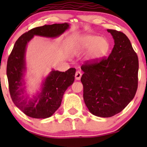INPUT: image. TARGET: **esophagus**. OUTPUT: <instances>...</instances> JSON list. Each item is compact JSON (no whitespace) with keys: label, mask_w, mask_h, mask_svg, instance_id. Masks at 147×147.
<instances>
[{"label":"esophagus","mask_w":147,"mask_h":147,"mask_svg":"<svg viewBox=\"0 0 147 147\" xmlns=\"http://www.w3.org/2000/svg\"><path fill=\"white\" fill-rule=\"evenodd\" d=\"M82 73L80 72V71H77L76 72V74H75V78H76V80H80V78L82 77Z\"/></svg>","instance_id":"1"}]
</instances>
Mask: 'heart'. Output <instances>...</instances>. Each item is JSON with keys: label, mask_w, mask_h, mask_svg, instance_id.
<instances>
[{"label": "heart", "mask_w": 147, "mask_h": 147, "mask_svg": "<svg viewBox=\"0 0 147 147\" xmlns=\"http://www.w3.org/2000/svg\"><path fill=\"white\" fill-rule=\"evenodd\" d=\"M110 44L105 38L87 35L80 38L76 47V52L88 51L89 59L98 60L104 57L109 51Z\"/></svg>", "instance_id": "b5f03b06"}]
</instances>
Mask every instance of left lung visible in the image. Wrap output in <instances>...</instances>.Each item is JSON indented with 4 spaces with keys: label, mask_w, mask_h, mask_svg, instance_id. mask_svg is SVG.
Masks as SVG:
<instances>
[{
    "label": "left lung",
    "mask_w": 147,
    "mask_h": 147,
    "mask_svg": "<svg viewBox=\"0 0 147 147\" xmlns=\"http://www.w3.org/2000/svg\"><path fill=\"white\" fill-rule=\"evenodd\" d=\"M114 40L108 57L86 61L81 82L84 100L96 116L111 117L123 110L135 96L138 88V56L125 34L107 29Z\"/></svg>",
    "instance_id": "left-lung-1"
}]
</instances>
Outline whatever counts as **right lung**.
Here are the masks:
<instances>
[{"label":"right lung","mask_w":147,"mask_h":147,"mask_svg":"<svg viewBox=\"0 0 147 147\" xmlns=\"http://www.w3.org/2000/svg\"><path fill=\"white\" fill-rule=\"evenodd\" d=\"M69 27L67 23L35 27L23 34L15 42L7 61V75L11 99L24 114L34 118L53 115L61 104L64 92L74 83L76 69L65 72L52 70L42 84L41 91L33 98L24 95L23 76L26 71L25 52L29 41L35 35L57 37Z\"/></svg>","instance_id":"right-lung-1"}]
</instances>
